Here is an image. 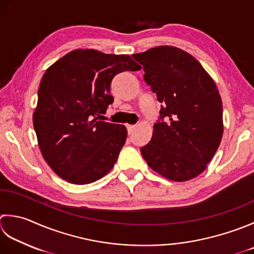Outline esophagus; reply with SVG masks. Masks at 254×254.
I'll return each instance as SVG.
<instances>
[{
	"mask_svg": "<svg viewBox=\"0 0 254 254\" xmlns=\"http://www.w3.org/2000/svg\"><path fill=\"white\" fill-rule=\"evenodd\" d=\"M127 133L132 134L133 130L135 128V126H131V124H127Z\"/></svg>",
	"mask_w": 254,
	"mask_h": 254,
	"instance_id": "34e87169",
	"label": "esophagus"
}]
</instances>
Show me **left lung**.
<instances>
[{"label":"left lung","instance_id":"left-lung-1","mask_svg":"<svg viewBox=\"0 0 254 254\" xmlns=\"http://www.w3.org/2000/svg\"><path fill=\"white\" fill-rule=\"evenodd\" d=\"M162 103L160 120L141 154L167 180L186 182L206 170L220 145L222 102L212 78L190 54L158 46L132 56Z\"/></svg>","mask_w":254,"mask_h":254}]
</instances>
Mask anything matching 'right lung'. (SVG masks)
<instances>
[{
    "label": "right lung",
    "mask_w": 254,
    "mask_h": 254,
    "mask_svg": "<svg viewBox=\"0 0 254 254\" xmlns=\"http://www.w3.org/2000/svg\"><path fill=\"white\" fill-rule=\"evenodd\" d=\"M140 69L127 55L76 49L44 73L33 124L43 157L59 177L84 185L112 170L127 131L98 121L99 114L113 102L114 76Z\"/></svg>",
    "instance_id": "obj_1"
}]
</instances>
